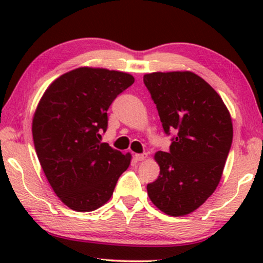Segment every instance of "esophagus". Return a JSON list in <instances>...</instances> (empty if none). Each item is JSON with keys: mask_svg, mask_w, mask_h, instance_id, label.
Wrapping results in <instances>:
<instances>
[{"mask_svg": "<svg viewBox=\"0 0 263 263\" xmlns=\"http://www.w3.org/2000/svg\"><path fill=\"white\" fill-rule=\"evenodd\" d=\"M146 158H147V154L146 153H143V154H135V159L139 160V161L145 160Z\"/></svg>", "mask_w": 263, "mask_h": 263, "instance_id": "obj_1", "label": "esophagus"}]
</instances>
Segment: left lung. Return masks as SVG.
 Returning <instances> with one entry per match:
<instances>
[{
	"label": "left lung",
	"instance_id": "obj_1",
	"mask_svg": "<svg viewBox=\"0 0 263 263\" xmlns=\"http://www.w3.org/2000/svg\"><path fill=\"white\" fill-rule=\"evenodd\" d=\"M164 132H175L170 152H157L160 174L147 184L154 206L182 217L197 210L220 182L233 128L228 107L212 86L193 71L143 75Z\"/></svg>",
	"mask_w": 263,
	"mask_h": 263
}]
</instances>
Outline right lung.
<instances>
[{
	"instance_id": "add662e5",
	"label": "right lung",
	"mask_w": 263,
	"mask_h": 263,
	"mask_svg": "<svg viewBox=\"0 0 263 263\" xmlns=\"http://www.w3.org/2000/svg\"><path fill=\"white\" fill-rule=\"evenodd\" d=\"M134 84L128 73L80 67L57 78L39 100L32 135L39 163L60 200L77 212H92L112 196L130 165L123 154L100 142L106 111Z\"/></svg>"
}]
</instances>
